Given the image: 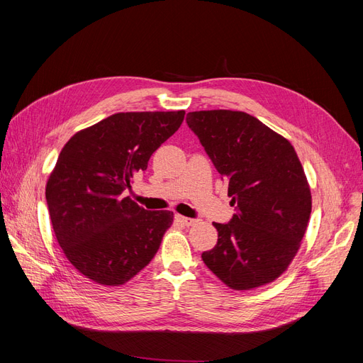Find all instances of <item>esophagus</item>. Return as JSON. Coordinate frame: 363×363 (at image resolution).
Here are the masks:
<instances>
[{"mask_svg": "<svg viewBox=\"0 0 363 363\" xmlns=\"http://www.w3.org/2000/svg\"><path fill=\"white\" fill-rule=\"evenodd\" d=\"M175 219L177 221L186 227H191L194 224H196V219H192V218H186V216H182V215H175Z\"/></svg>", "mask_w": 363, "mask_h": 363, "instance_id": "esophagus-1", "label": "esophagus"}]
</instances>
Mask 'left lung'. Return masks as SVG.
Segmentation results:
<instances>
[{"mask_svg":"<svg viewBox=\"0 0 363 363\" xmlns=\"http://www.w3.org/2000/svg\"><path fill=\"white\" fill-rule=\"evenodd\" d=\"M186 123L228 180V196L238 207L228 224H213L218 244L203 252V262L230 289L272 283L298 252L312 212L295 148L245 112H191Z\"/></svg>","mask_w":363,"mask_h":363,"instance_id":"1","label":"left lung"}]
</instances>
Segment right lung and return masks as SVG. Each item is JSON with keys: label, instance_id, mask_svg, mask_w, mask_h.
Returning a JSON list of instances; mask_svg holds the SVG:
<instances>
[{"label": "right lung", "instance_id": "add662e5", "mask_svg": "<svg viewBox=\"0 0 363 363\" xmlns=\"http://www.w3.org/2000/svg\"><path fill=\"white\" fill-rule=\"evenodd\" d=\"M184 111L115 113L65 144L47 182L54 235L63 255L86 279L121 286L144 269L172 225L169 211H145L124 191Z\"/></svg>", "mask_w": 363, "mask_h": 363}]
</instances>
